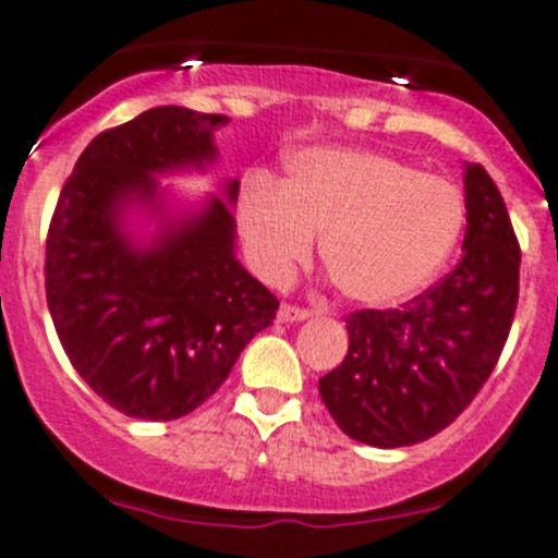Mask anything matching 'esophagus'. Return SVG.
<instances>
[{"instance_id":"1","label":"esophagus","mask_w":558,"mask_h":558,"mask_svg":"<svg viewBox=\"0 0 558 558\" xmlns=\"http://www.w3.org/2000/svg\"><path fill=\"white\" fill-rule=\"evenodd\" d=\"M311 318V313L305 311V307H296V305H289V302H283L278 311V320L280 324H294V320H305Z\"/></svg>"}]
</instances>
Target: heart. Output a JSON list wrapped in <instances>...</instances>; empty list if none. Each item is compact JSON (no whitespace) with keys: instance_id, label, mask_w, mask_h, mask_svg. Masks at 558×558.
<instances>
[{"instance_id":"heart-1","label":"heart","mask_w":558,"mask_h":558,"mask_svg":"<svg viewBox=\"0 0 558 558\" xmlns=\"http://www.w3.org/2000/svg\"><path fill=\"white\" fill-rule=\"evenodd\" d=\"M238 223L253 269L283 283L320 240L326 275L348 300L384 307L424 289L459 243L464 202L437 174L373 150L311 148L283 183L247 174Z\"/></svg>"}]
</instances>
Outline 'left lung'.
<instances>
[{"instance_id":"8db88e82","label":"left lung","mask_w":558,"mask_h":558,"mask_svg":"<svg viewBox=\"0 0 558 558\" xmlns=\"http://www.w3.org/2000/svg\"><path fill=\"white\" fill-rule=\"evenodd\" d=\"M464 194V256L451 272L404 305L345 315L348 353L318 391L353 440H429L464 413L502 356L519 305V238L481 165H466Z\"/></svg>"}]
</instances>
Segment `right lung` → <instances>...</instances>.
Wrapping results in <instances>:
<instances>
[{"mask_svg":"<svg viewBox=\"0 0 558 558\" xmlns=\"http://www.w3.org/2000/svg\"><path fill=\"white\" fill-rule=\"evenodd\" d=\"M218 112L154 107L97 134L56 202L45 240V296L72 367L118 413L172 421L229 378L278 296L234 258L223 199L150 247L118 229L121 207L154 199V172L216 156ZM238 183H229V202Z\"/></svg>","mask_w":558,"mask_h":558,"instance_id":"add662e5","label":"right lung"}]
</instances>
